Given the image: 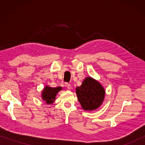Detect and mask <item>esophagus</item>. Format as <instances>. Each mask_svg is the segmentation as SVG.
I'll list each match as a JSON object with an SVG mask.
<instances>
[{
  "instance_id": "obj_1",
  "label": "esophagus",
  "mask_w": 145,
  "mask_h": 145,
  "mask_svg": "<svg viewBox=\"0 0 145 145\" xmlns=\"http://www.w3.org/2000/svg\"><path fill=\"white\" fill-rule=\"evenodd\" d=\"M65 86L67 87V88L68 89V90H71V89H72V86H71V84H69V83H66V84H65Z\"/></svg>"
}]
</instances>
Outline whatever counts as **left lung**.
Wrapping results in <instances>:
<instances>
[{
	"label": "left lung",
	"mask_w": 145,
	"mask_h": 145,
	"mask_svg": "<svg viewBox=\"0 0 145 145\" xmlns=\"http://www.w3.org/2000/svg\"><path fill=\"white\" fill-rule=\"evenodd\" d=\"M76 94L81 107L85 111H93L100 107L104 100L106 91L98 80L90 76L85 78Z\"/></svg>",
	"instance_id": "8db88e82"
}]
</instances>
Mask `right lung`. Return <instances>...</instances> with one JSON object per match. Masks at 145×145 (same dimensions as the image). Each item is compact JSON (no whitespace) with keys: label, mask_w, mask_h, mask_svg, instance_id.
<instances>
[{"label":"right lung","mask_w":145,"mask_h":145,"mask_svg":"<svg viewBox=\"0 0 145 145\" xmlns=\"http://www.w3.org/2000/svg\"><path fill=\"white\" fill-rule=\"evenodd\" d=\"M62 90L63 88L61 86L56 87V88H51L48 85H46L41 92V97L46 104H52L56 100V96L58 92Z\"/></svg>","instance_id":"add662e5"}]
</instances>
